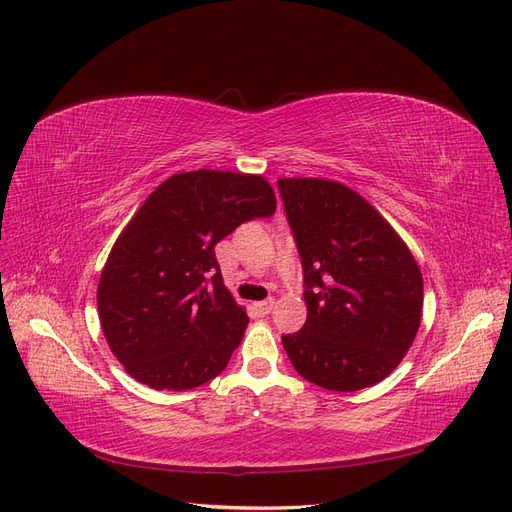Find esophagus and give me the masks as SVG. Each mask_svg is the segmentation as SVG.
<instances>
[{"label":"esophagus","mask_w":512,"mask_h":512,"mask_svg":"<svg viewBox=\"0 0 512 512\" xmlns=\"http://www.w3.org/2000/svg\"><path fill=\"white\" fill-rule=\"evenodd\" d=\"M274 306H276L274 299H263V301H259V304H257V308H259L263 314H270V312L274 310Z\"/></svg>","instance_id":"obj_1"}]
</instances>
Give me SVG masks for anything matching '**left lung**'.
<instances>
[{
  "label": "left lung",
  "mask_w": 512,
  "mask_h": 512,
  "mask_svg": "<svg viewBox=\"0 0 512 512\" xmlns=\"http://www.w3.org/2000/svg\"><path fill=\"white\" fill-rule=\"evenodd\" d=\"M304 266L308 318L282 337L295 371L354 392L399 367L422 323L424 280L394 227L352 187L278 179Z\"/></svg>",
  "instance_id": "8db88e82"
}]
</instances>
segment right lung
Returning <instances> with one entry per match:
<instances>
[{
  "instance_id": "obj_1",
  "label": "right lung",
  "mask_w": 512,
  "mask_h": 512,
  "mask_svg": "<svg viewBox=\"0 0 512 512\" xmlns=\"http://www.w3.org/2000/svg\"><path fill=\"white\" fill-rule=\"evenodd\" d=\"M274 211L266 177L230 170L177 173L145 198L97 289L103 335L130 377L179 392L227 367L249 316L223 285L215 244Z\"/></svg>"
}]
</instances>
